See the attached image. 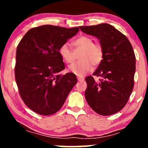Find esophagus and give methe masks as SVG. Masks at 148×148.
Masks as SVG:
<instances>
[{
    "mask_svg": "<svg viewBox=\"0 0 148 148\" xmlns=\"http://www.w3.org/2000/svg\"><path fill=\"white\" fill-rule=\"evenodd\" d=\"M77 80L79 82H83L84 80V78L82 77H77Z\"/></svg>",
    "mask_w": 148,
    "mask_h": 148,
    "instance_id": "1",
    "label": "esophagus"
}]
</instances>
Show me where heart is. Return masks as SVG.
<instances>
[{
	"label": "heart",
	"instance_id": "b5f03b06",
	"mask_svg": "<svg viewBox=\"0 0 148 148\" xmlns=\"http://www.w3.org/2000/svg\"><path fill=\"white\" fill-rule=\"evenodd\" d=\"M77 49L82 50L79 56V61L69 66V71L76 75L83 77L93 69V65L98 66L104 58V50L100 44L94 43L92 38L82 36L73 42ZM60 55L66 63L74 61L75 56L70 44L68 42L62 44L59 48Z\"/></svg>",
	"mask_w": 148,
	"mask_h": 148
}]
</instances>
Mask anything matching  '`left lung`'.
Instances as JSON below:
<instances>
[{
    "mask_svg": "<svg viewBox=\"0 0 148 148\" xmlns=\"http://www.w3.org/2000/svg\"><path fill=\"white\" fill-rule=\"evenodd\" d=\"M80 29L96 36L104 50V58L93 75L86 78L85 96L90 106L99 114L118 112L128 102L134 86L135 56L126 36L110 24L81 26Z\"/></svg>",
    "mask_w": 148,
    "mask_h": 148,
    "instance_id": "obj_1",
    "label": "left lung"
}]
</instances>
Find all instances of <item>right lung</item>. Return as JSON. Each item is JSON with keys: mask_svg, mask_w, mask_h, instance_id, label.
Wrapping results in <instances>:
<instances>
[{"mask_svg": "<svg viewBox=\"0 0 148 148\" xmlns=\"http://www.w3.org/2000/svg\"><path fill=\"white\" fill-rule=\"evenodd\" d=\"M79 30L78 27L39 26L29 29L18 44L16 83L21 99L34 112L41 115L58 112L77 82L73 73H58L65 67L59 48Z\"/></svg>", "mask_w": 148, "mask_h": 148, "instance_id": "1", "label": "right lung"}]
</instances>
